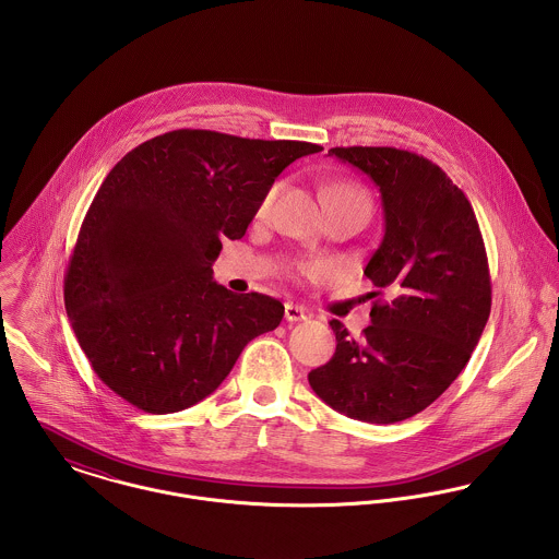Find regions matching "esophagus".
<instances>
[{
    "mask_svg": "<svg viewBox=\"0 0 559 559\" xmlns=\"http://www.w3.org/2000/svg\"><path fill=\"white\" fill-rule=\"evenodd\" d=\"M285 319H287V321H302V319H307V310L302 309V307H298V305L287 302V305H285Z\"/></svg>",
    "mask_w": 559,
    "mask_h": 559,
    "instance_id": "esophagus-1",
    "label": "esophagus"
}]
</instances>
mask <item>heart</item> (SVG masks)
Returning a JSON list of instances; mask_svg holds the SVG:
<instances>
[{
    "label": "heart",
    "instance_id": "1",
    "mask_svg": "<svg viewBox=\"0 0 559 559\" xmlns=\"http://www.w3.org/2000/svg\"><path fill=\"white\" fill-rule=\"evenodd\" d=\"M276 192H278V185L267 188L265 194L261 197L259 201V207H257V214L263 216L270 212L274 199H276ZM332 203H352V205H358L362 210H369V199L367 194L354 185H334V187L325 188V205H332ZM298 270L302 274H309V276H323V274H330L334 270V265L330 261H321V259H314V261H305L298 265Z\"/></svg>",
    "mask_w": 559,
    "mask_h": 559
}]
</instances>
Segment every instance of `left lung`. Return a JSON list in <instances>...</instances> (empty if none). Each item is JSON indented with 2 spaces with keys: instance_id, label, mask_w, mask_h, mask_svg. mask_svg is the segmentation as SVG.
I'll return each instance as SVG.
<instances>
[{
  "instance_id": "1",
  "label": "left lung",
  "mask_w": 559,
  "mask_h": 559,
  "mask_svg": "<svg viewBox=\"0 0 559 559\" xmlns=\"http://www.w3.org/2000/svg\"><path fill=\"white\" fill-rule=\"evenodd\" d=\"M328 154L379 188L385 231L365 270L377 287L371 325L352 338L330 321L336 352L309 372L310 388L354 420L401 423L445 392L480 341L491 312L485 240L465 192L429 158L362 145Z\"/></svg>"
}]
</instances>
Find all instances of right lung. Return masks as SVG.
Instances as JSON below:
<instances>
[{
    "mask_svg": "<svg viewBox=\"0 0 559 559\" xmlns=\"http://www.w3.org/2000/svg\"><path fill=\"white\" fill-rule=\"evenodd\" d=\"M307 141L180 128L109 171L70 254L63 302L94 372L136 409L174 414L203 401L285 307L212 281L223 240H240L265 190Z\"/></svg>",
    "mask_w": 559,
    "mask_h": 559,
    "instance_id": "1",
    "label": "right lung"
}]
</instances>
